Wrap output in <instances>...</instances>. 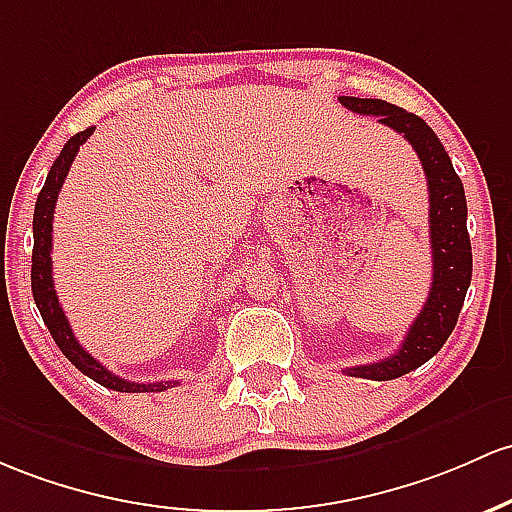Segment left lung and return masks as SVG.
Masks as SVG:
<instances>
[{
  "label": "left lung",
  "mask_w": 512,
  "mask_h": 512,
  "mask_svg": "<svg viewBox=\"0 0 512 512\" xmlns=\"http://www.w3.org/2000/svg\"><path fill=\"white\" fill-rule=\"evenodd\" d=\"M345 109L362 116H376L379 123L403 133L423 162L430 192V245H432V286L423 311L413 320L396 355L381 362L359 364L345 369L350 376L372 381H389L413 372L442 350L471 284V243L466 230V196L462 179L454 172L440 138L420 116L408 114L401 106L381 99L340 97Z\"/></svg>",
  "instance_id": "8db88e82"
}]
</instances>
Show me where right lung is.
Masks as SVG:
<instances>
[{"label":"right lung","mask_w":512,"mask_h":512,"mask_svg":"<svg viewBox=\"0 0 512 512\" xmlns=\"http://www.w3.org/2000/svg\"><path fill=\"white\" fill-rule=\"evenodd\" d=\"M94 128L75 133L65 143V148L60 150L58 160L50 167L46 184H43L41 194L36 199V211H33V257H31V289H33V301H36L38 311H41L43 323L48 325L50 335H53L55 345L60 347V352L80 369L82 374H87L89 379H94L97 384L106 386L111 391H126V393H143V391H165L170 389L177 381H155V384H136V381H128L116 376L114 372L99 364L97 359L89 355L87 350L77 342L75 333L70 328V320L63 313L58 294H55L53 286V260H50V252H53V211L55 201H58L60 189L70 172L72 160L80 153V145L87 143V138L92 136Z\"/></svg>","instance_id":"add662e5"}]
</instances>
